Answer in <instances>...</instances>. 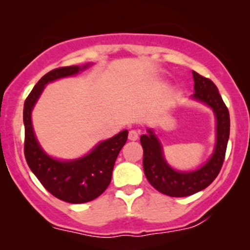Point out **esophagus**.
Masks as SVG:
<instances>
[{"label":"esophagus","instance_id":"34e87169","mask_svg":"<svg viewBox=\"0 0 250 250\" xmlns=\"http://www.w3.org/2000/svg\"><path fill=\"white\" fill-rule=\"evenodd\" d=\"M128 139L130 140V141H136V140L139 139V131H136V130H130V131H129Z\"/></svg>","mask_w":250,"mask_h":250}]
</instances>
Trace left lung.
I'll return each instance as SVG.
<instances>
[{"label": "left lung", "mask_w": 250, "mask_h": 250, "mask_svg": "<svg viewBox=\"0 0 250 250\" xmlns=\"http://www.w3.org/2000/svg\"><path fill=\"white\" fill-rule=\"evenodd\" d=\"M194 94L191 99L205 103L216 117V143L205 165L191 171L175 170L166 161L159 137L151 129L140 137L143 148V170L146 177L160 193L173 197L193 195L207 188L219 175L225 160L230 130V119L219 89L213 81L193 71Z\"/></svg>", "instance_id": "1"}]
</instances>
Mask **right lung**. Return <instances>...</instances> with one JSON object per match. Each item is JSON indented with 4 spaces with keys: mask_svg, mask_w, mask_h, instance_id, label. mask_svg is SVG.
<instances>
[{
    "mask_svg": "<svg viewBox=\"0 0 250 250\" xmlns=\"http://www.w3.org/2000/svg\"><path fill=\"white\" fill-rule=\"evenodd\" d=\"M84 65L57 68L45 74L25 99L23 108L24 156L42 186L57 199L69 203H84L96 199L111 181L114 165L128 139V130L100 142L84 156L75 160L54 159L43 150L31 123V111L48 83L73 76L87 69Z\"/></svg>",
    "mask_w": 250,
    "mask_h": 250,
    "instance_id": "1",
    "label": "right lung"
}]
</instances>
